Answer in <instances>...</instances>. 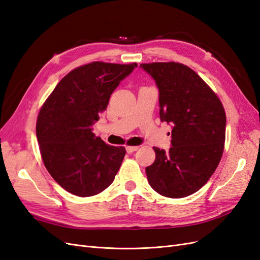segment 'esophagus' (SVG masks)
Here are the masks:
<instances>
[{
	"label": "esophagus",
	"instance_id": "esophagus-1",
	"mask_svg": "<svg viewBox=\"0 0 260 260\" xmlns=\"http://www.w3.org/2000/svg\"><path fill=\"white\" fill-rule=\"evenodd\" d=\"M138 148H139V146H125V151H127L128 154H131L133 152L138 151Z\"/></svg>",
	"mask_w": 260,
	"mask_h": 260
}]
</instances>
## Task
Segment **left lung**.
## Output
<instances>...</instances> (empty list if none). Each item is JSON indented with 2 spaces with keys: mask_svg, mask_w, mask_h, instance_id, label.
Instances as JSON below:
<instances>
[{
  "mask_svg": "<svg viewBox=\"0 0 260 260\" xmlns=\"http://www.w3.org/2000/svg\"><path fill=\"white\" fill-rule=\"evenodd\" d=\"M140 67L159 92V116L171 124V147H154L155 161L145 168L153 190L170 199L198 192L221 159L225 113L221 102L194 70L179 62Z\"/></svg>",
  "mask_w": 260,
  "mask_h": 260,
  "instance_id": "obj_1",
  "label": "left lung"
}]
</instances>
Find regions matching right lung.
<instances>
[{
  "mask_svg": "<svg viewBox=\"0 0 260 260\" xmlns=\"http://www.w3.org/2000/svg\"><path fill=\"white\" fill-rule=\"evenodd\" d=\"M137 66L94 61L78 67L62 78L41 108L37 138L44 166L67 192L88 198L113 183L125 149L107 145L92 125Z\"/></svg>",
  "mask_w": 260,
  "mask_h": 260,
  "instance_id": "right-lung-1",
  "label": "right lung"
}]
</instances>
